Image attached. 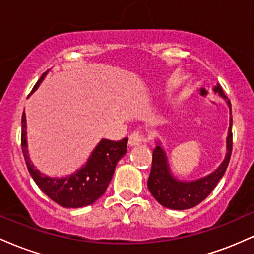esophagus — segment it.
<instances>
[{"instance_id":"1","label":"esophagus","mask_w":254,"mask_h":254,"mask_svg":"<svg viewBox=\"0 0 254 254\" xmlns=\"http://www.w3.org/2000/svg\"><path fill=\"white\" fill-rule=\"evenodd\" d=\"M143 142V136L139 132H133L129 137V145L130 147H136V145L141 144Z\"/></svg>"}]
</instances>
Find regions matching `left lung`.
<instances>
[{
	"label": "left lung",
	"instance_id": "8db88e82",
	"mask_svg": "<svg viewBox=\"0 0 254 254\" xmlns=\"http://www.w3.org/2000/svg\"><path fill=\"white\" fill-rule=\"evenodd\" d=\"M212 90L217 93L221 98H223L229 107L230 117L228 136H227L226 141V156L216 170L208 176L196 180H189V182L188 180H180L172 173L166 151L162 148L160 139H157L155 149L153 150V161H151L150 176L148 179V189H149L153 197L165 208L173 209V210H185V209H191L198 205L211 193L215 186L223 177L227 166L229 164L233 145L232 105H230L229 99L224 95L220 84L217 83Z\"/></svg>",
	"mask_w": 254,
	"mask_h": 254
}]
</instances>
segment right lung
Wrapping results in <instances>:
<instances>
[{
  "mask_svg": "<svg viewBox=\"0 0 254 254\" xmlns=\"http://www.w3.org/2000/svg\"><path fill=\"white\" fill-rule=\"evenodd\" d=\"M48 71L36 83V92ZM21 147L28 172L39 189L63 208H82L99 199L106 191L115 173L117 162L127 154V138L115 142L101 139L82 167L65 177H49L32 164L27 149V122L25 111L21 119Z\"/></svg>",
  "mask_w": 254,
  "mask_h": 254,
  "instance_id": "add662e5",
  "label": "right lung"
}]
</instances>
